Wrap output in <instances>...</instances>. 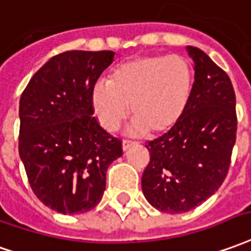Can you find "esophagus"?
Masks as SVG:
<instances>
[{"label": "esophagus", "mask_w": 251, "mask_h": 251, "mask_svg": "<svg viewBox=\"0 0 251 251\" xmlns=\"http://www.w3.org/2000/svg\"><path fill=\"white\" fill-rule=\"evenodd\" d=\"M134 144V141H130V140H124L122 141V148H124V151H126L129 147H131Z\"/></svg>", "instance_id": "obj_1"}]
</instances>
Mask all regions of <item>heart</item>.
I'll list each match as a JSON object with an SVG mask.
<instances>
[{
	"mask_svg": "<svg viewBox=\"0 0 251 251\" xmlns=\"http://www.w3.org/2000/svg\"><path fill=\"white\" fill-rule=\"evenodd\" d=\"M194 88V72L179 55H141L118 64L91 96L103 129L117 130L129 114L131 129L160 136L173 130L186 113ZM129 108H127V106Z\"/></svg>",
	"mask_w": 251,
	"mask_h": 251,
	"instance_id": "b5f03b06",
	"label": "heart"
}]
</instances>
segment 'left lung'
<instances>
[{
    "label": "left lung",
    "instance_id": "left-lung-1",
    "mask_svg": "<svg viewBox=\"0 0 251 251\" xmlns=\"http://www.w3.org/2000/svg\"><path fill=\"white\" fill-rule=\"evenodd\" d=\"M186 50L194 62L192 100L173 130L145 145L151 160L141 178L147 201L167 213L192 211L222 186L236 140L229 77L202 50Z\"/></svg>",
    "mask_w": 251,
    "mask_h": 251
}]
</instances>
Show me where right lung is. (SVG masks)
<instances>
[{"label": "right lung", "mask_w": 251, "mask_h": 251, "mask_svg": "<svg viewBox=\"0 0 251 251\" xmlns=\"http://www.w3.org/2000/svg\"><path fill=\"white\" fill-rule=\"evenodd\" d=\"M114 51L61 52L35 73L20 98L19 155L35 196L64 215L100 202L120 138L94 115L92 91Z\"/></svg>", "instance_id": "right-lung-1"}]
</instances>
